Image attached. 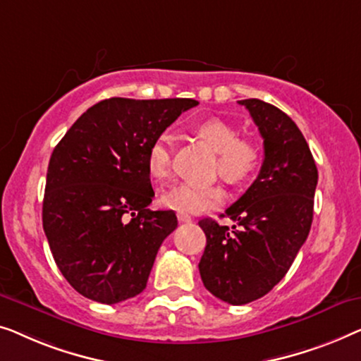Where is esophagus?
Listing matches in <instances>:
<instances>
[{
    "label": "esophagus",
    "instance_id": "esophagus-1",
    "mask_svg": "<svg viewBox=\"0 0 361 361\" xmlns=\"http://www.w3.org/2000/svg\"><path fill=\"white\" fill-rule=\"evenodd\" d=\"M176 217H178V221L181 222V224H188V222H191V217L186 214H178Z\"/></svg>",
    "mask_w": 361,
    "mask_h": 361
}]
</instances>
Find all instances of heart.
I'll return each instance as SVG.
<instances>
[{
    "label": "heart",
    "instance_id": "heart-1",
    "mask_svg": "<svg viewBox=\"0 0 361 361\" xmlns=\"http://www.w3.org/2000/svg\"><path fill=\"white\" fill-rule=\"evenodd\" d=\"M195 134L217 152L216 170L231 185H242L257 173L262 164V152L252 140L240 139V132L219 118H209L195 126ZM145 165L155 181H164L171 173V135L159 134L147 147ZM224 191L217 185L178 183L161 192L165 207L180 214H201L219 206Z\"/></svg>",
    "mask_w": 361,
    "mask_h": 361
}]
</instances>
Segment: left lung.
Masks as SVG:
<instances>
[{
	"label": "left lung",
	"instance_id": "left-lung-1",
	"mask_svg": "<svg viewBox=\"0 0 361 361\" xmlns=\"http://www.w3.org/2000/svg\"><path fill=\"white\" fill-rule=\"evenodd\" d=\"M238 103L260 130L265 159L257 180L222 214L240 229L200 221L206 233L201 280L233 306L265 296L286 275L311 231L317 186L316 161L294 121L262 99Z\"/></svg>",
	"mask_w": 361,
	"mask_h": 361
}]
</instances>
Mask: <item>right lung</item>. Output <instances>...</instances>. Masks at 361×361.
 Wrapping results in <instances>:
<instances>
[{
  "instance_id": "right-lung-1",
  "label": "right lung",
  "mask_w": 361,
  "mask_h": 361,
  "mask_svg": "<svg viewBox=\"0 0 361 361\" xmlns=\"http://www.w3.org/2000/svg\"><path fill=\"white\" fill-rule=\"evenodd\" d=\"M197 101L109 98L80 116L52 152L42 224L59 270L85 298L116 304L147 286L173 211H150L147 147Z\"/></svg>"
}]
</instances>
